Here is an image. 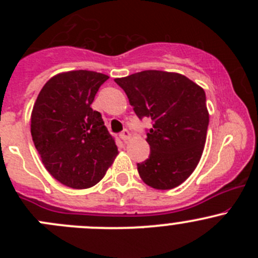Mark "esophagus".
<instances>
[{
  "label": "esophagus",
  "instance_id": "1",
  "mask_svg": "<svg viewBox=\"0 0 258 258\" xmlns=\"http://www.w3.org/2000/svg\"><path fill=\"white\" fill-rule=\"evenodd\" d=\"M119 137H121V140H123V141H128V140L131 139V134H130L128 130H123V131L119 134Z\"/></svg>",
  "mask_w": 258,
  "mask_h": 258
}]
</instances>
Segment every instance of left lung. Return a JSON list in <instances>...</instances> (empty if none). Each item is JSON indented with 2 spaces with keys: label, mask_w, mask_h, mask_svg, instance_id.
I'll use <instances>...</instances> for the list:
<instances>
[{
  "label": "left lung",
  "mask_w": 258,
  "mask_h": 258,
  "mask_svg": "<svg viewBox=\"0 0 258 258\" xmlns=\"http://www.w3.org/2000/svg\"><path fill=\"white\" fill-rule=\"evenodd\" d=\"M114 82L140 119H152L146 139L150 157L137 163L140 177L156 189L179 186L199 165L206 144L210 118L204 88L183 75L156 70Z\"/></svg>",
  "instance_id": "obj_1"
}]
</instances>
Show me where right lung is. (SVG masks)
I'll list each match as a JSON object with an SVG mask.
<instances>
[{"instance_id": "add662e5", "label": "right lung", "mask_w": 258, "mask_h": 258, "mask_svg": "<svg viewBox=\"0 0 258 258\" xmlns=\"http://www.w3.org/2000/svg\"><path fill=\"white\" fill-rule=\"evenodd\" d=\"M107 75L70 71L49 79L31 114V135L46 170L62 184L82 189L103 178L117 146L102 116L91 108Z\"/></svg>"}]
</instances>
